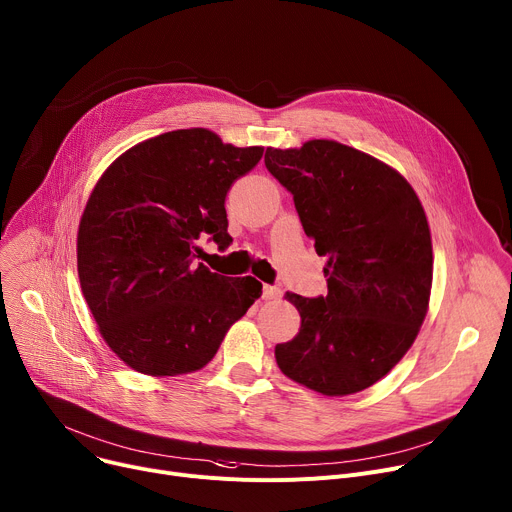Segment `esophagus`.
I'll use <instances>...</instances> for the list:
<instances>
[{"label": "esophagus", "instance_id": "1", "mask_svg": "<svg viewBox=\"0 0 512 512\" xmlns=\"http://www.w3.org/2000/svg\"><path fill=\"white\" fill-rule=\"evenodd\" d=\"M263 300H276L282 296V290L276 286H263Z\"/></svg>", "mask_w": 512, "mask_h": 512}]
</instances>
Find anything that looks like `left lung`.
<instances>
[{
  "instance_id": "1",
  "label": "left lung",
  "mask_w": 512,
  "mask_h": 512,
  "mask_svg": "<svg viewBox=\"0 0 512 512\" xmlns=\"http://www.w3.org/2000/svg\"><path fill=\"white\" fill-rule=\"evenodd\" d=\"M265 166L327 257L325 296L288 292L300 331L276 346L278 366L317 393H358L403 358L426 317L432 241L422 203L397 170L331 140L267 148Z\"/></svg>"
}]
</instances>
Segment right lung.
Segmentation results:
<instances>
[{"mask_svg":"<svg viewBox=\"0 0 512 512\" xmlns=\"http://www.w3.org/2000/svg\"><path fill=\"white\" fill-rule=\"evenodd\" d=\"M263 148L177 129L121 154L90 193L78 230V276L100 335L133 370L175 377L206 366L261 284L214 274L199 238L228 249L226 193Z\"/></svg>","mask_w":512,"mask_h":512,"instance_id":"1","label":"right lung"}]
</instances>
